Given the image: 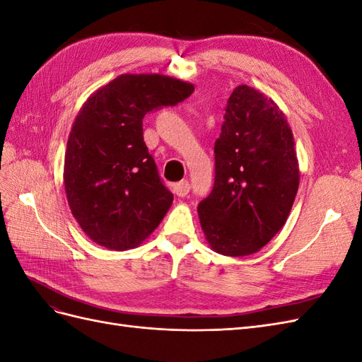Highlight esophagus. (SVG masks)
Returning <instances> with one entry per match:
<instances>
[{"instance_id": "1", "label": "esophagus", "mask_w": 362, "mask_h": 362, "mask_svg": "<svg viewBox=\"0 0 362 362\" xmlns=\"http://www.w3.org/2000/svg\"><path fill=\"white\" fill-rule=\"evenodd\" d=\"M173 192H175V194L178 196V198H184V196H187L189 192H190L189 181H181L178 184H175Z\"/></svg>"}]
</instances>
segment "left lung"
<instances>
[{"label": "left lung", "mask_w": 362, "mask_h": 362, "mask_svg": "<svg viewBox=\"0 0 362 362\" xmlns=\"http://www.w3.org/2000/svg\"><path fill=\"white\" fill-rule=\"evenodd\" d=\"M214 144V187L199 206L208 246L225 257L264 247L286 225L299 189L291 128L279 105L237 86Z\"/></svg>", "instance_id": "8db88e82"}]
</instances>
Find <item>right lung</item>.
Wrapping results in <instances>:
<instances>
[{
  "mask_svg": "<svg viewBox=\"0 0 362 362\" xmlns=\"http://www.w3.org/2000/svg\"><path fill=\"white\" fill-rule=\"evenodd\" d=\"M194 86L163 74H122L96 89L76 115L63 184L84 234L110 250L140 246L172 205L144 141L145 115L175 105Z\"/></svg>",
  "mask_w": 362,
  "mask_h": 362,
  "instance_id": "1",
  "label": "right lung"
}]
</instances>
